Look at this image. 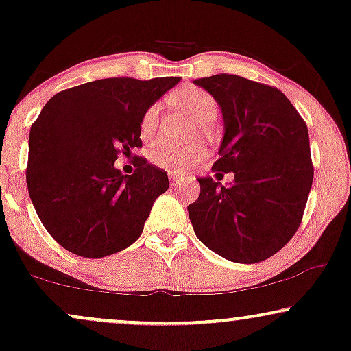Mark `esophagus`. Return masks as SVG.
<instances>
[{
    "label": "esophagus",
    "mask_w": 351,
    "mask_h": 351,
    "mask_svg": "<svg viewBox=\"0 0 351 351\" xmlns=\"http://www.w3.org/2000/svg\"><path fill=\"white\" fill-rule=\"evenodd\" d=\"M167 174H169V179L172 180V184H176L177 180H179V176H177V172H167Z\"/></svg>",
    "instance_id": "esophagus-1"
}]
</instances>
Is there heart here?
Wrapping results in <instances>:
<instances>
[{
    "label": "heart",
    "instance_id": "b5f03b06",
    "mask_svg": "<svg viewBox=\"0 0 351 351\" xmlns=\"http://www.w3.org/2000/svg\"><path fill=\"white\" fill-rule=\"evenodd\" d=\"M167 102L172 107L180 108L189 113L191 118L201 124V129L209 128L219 117V102L208 90L196 88V86H182L167 95ZM158 118H160V107L156 104L150 105L142 114L141 119V136L145 141H150L156 131ZM208 150L203 145L176 147L169 143H160L152 152L153 165L162 167L171 172H186L191 167L199 165L206 160Z\"/></svg>",
    "mask_w": 351,
    "mask_h": 351
}]
</instances>
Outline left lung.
<instances>
[{"label": "left lung", "instance_id": "1", "mask_svg": "<svg viewBox=\"0 0 351 351\" xmlns=\"http://www.w3.org/2000/svg\"><path fill=\"white\" fill-rule=\"evenodd\" d=\"M195 84L213 94L223 117L215 176L201 177L189 217L199 241L238 263H257L287 244L299 228L313 182L308 129L280 89L220 73ZM220 180V179H219Z\"/></svg>", "mask_w": 351, "mask_h": 351}]
</instances>
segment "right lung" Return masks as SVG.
<instances>
[{"label":"right lung","mask_w":351,"mask_h":351,"mask_svg":"<svg viewBox=\"0 0 351 351\" xmlns=\"http://www.w3.org/2000/svg\"><path fill=\"white\" fill-rule=\"evenodd\" d=\"M179 80L90 81L43 107L28 138L27 186L41 223L66 251L112 256L142 234L169 179L142 156L132 176H123L114 161L142 147V114Z\"/></svg>","instance_id":"obj_1"}]
</instances>
